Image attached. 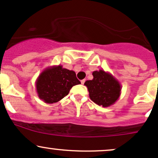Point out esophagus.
Instances as JSON below:
<instances>
[{
    "label": "esophagus",
    "mask_w": 158,
    "mask_h": 158,
    "mask_svg": "<svg viewBox=\"0 0 158 158\" xmlns=\"http://www.w3.org/2000/svg\"><path fill=\"white\" fill-rule=\"evenodd\" d=\"M85 79H84V80H81V84H84V83H85Z\"/></svg>",
    "instance_id": "obj_1"
}]
</instances>
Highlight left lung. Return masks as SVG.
I'll list each match as a JSON object with an SVG mask.
<instances>
[{
    "label": "left lung",
    "instance_id": "obj_1",
    "mask_svg": "<svg viewBox=\"0 0 158 158\" xmlns=\"http://www.w3.org/2000/svg\"><path fill=\"white\" fill-rule=\"evenodd\" d=\"M93 80L86 81L84 85L87 87L90 99L96 104L104 108L112 106L119 99L121 85L111 74L103 69L93 72Z\"/></svg>",
    "mask_w": 158,
    "mask_h": 158
}]
</instances>
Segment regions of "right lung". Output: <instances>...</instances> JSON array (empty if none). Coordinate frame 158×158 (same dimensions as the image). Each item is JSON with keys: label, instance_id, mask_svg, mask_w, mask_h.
Here are the masks:
<instances>
[{"label": "right lung", "instance_id": "obj_1", "mask_svg": "<svg viewBox=\"0 0 158 158\" xmlns=\"http://www.w3.org/2000/svg\"><path fill=\"white\" fill-rule=\"evenodd\" d=\"M35 84L38 97L45 103L52 104L63 99L73 86L81 82L74 71L59 65L45 69L38 76Z\"/></svg>", "mask_w": 158, "mask_h": 158}]
</instances>
